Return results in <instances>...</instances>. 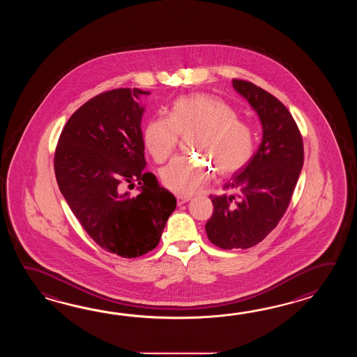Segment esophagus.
<instances>
[{
  "instance_id": "esophagus-1",
  "label": "esophagus",
  "mask_w": 357,
  "mask_h": 357,
  "mask_svg": "<svg viewBox=\"0 0 357 357\" xmlns=\"http://www.w3.org/2000/svg\"><path fill=\"white\" fill-rule=\"evenodd\" d=\"M176 199H177V205L185 204V203H188L190 200L189 197H183V195H177Z\"/></svg>"
}]
</instances>
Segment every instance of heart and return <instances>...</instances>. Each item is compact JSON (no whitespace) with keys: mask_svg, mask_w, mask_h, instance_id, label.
Here are the masks:
<instances>
[{"mask_svg":"<svg viewBox=\"0 0 357 357\" xmlns=\"http://www.w3.org/2000/svg\"><path fill=\"white\" fill-rule=\"evenodd\" d=\"M195 129L194 149L213 160L220 174H235L251 160L254 134L250 126L237 119L227 102L206 93L180 97L169 107L168 117L148 122L145 148L153 160L162 163L175 151L180 132ZM213 162L178 155L162 168L160 178L168 189L190 195L212 180L215 171Z\"/></svg>","mask_w":357,"mask_h":357,"instance_id":"heart-1","label":"heart"}]
</instances>
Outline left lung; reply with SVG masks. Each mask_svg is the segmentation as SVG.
<instances>
[{
    "mask_svg": "<svg viewBox=\"0 0 357 357\" xmlns=\"http://www.w3.org/2000/svg\"><path fill=\"white\" fill-rule=\"evenodd\" d=\"M232 85L258 114L263 137L248 165L225 185L235 195L212 199L205 225L211 243L222 249H249L260 243L283 217L303 165V137L283 103L249 82Z\"/></svg>",
    "mask_w": 357,
    "mask_h": 357,
    "instance_id": "left-lung-1",
    "label": "left lung"
}]
</instances>
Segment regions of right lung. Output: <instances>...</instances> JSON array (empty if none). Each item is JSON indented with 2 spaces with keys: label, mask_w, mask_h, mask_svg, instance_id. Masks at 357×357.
Wrapping results in <instances>:
<instances>
[{
  "label": "right lung",
  "mask_w": 357,
  "mask_h": 357,
  "mask_svg": "<svg viewBox=\"0 0 357 357\" xmlns=\"http://www.w3.org/2000/svg\"><path fill=\"white\" fill-rule=\"evenodd\" d=\"M149 91L121 88L102 93L73 114L54 153L61 194L88 235L122 258L153 250L176 197L146 172L140 98ZM140 184L130 197L126 184Z\"/></svg>",
  "instance_id": "obj_1"
}]
</instances>
